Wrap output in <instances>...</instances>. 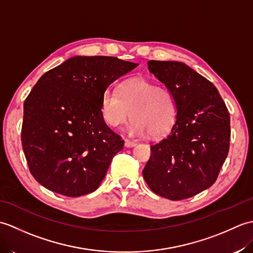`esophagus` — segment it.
Wrapping results in <instances>:
<instances>
[{
    "label": "esophagus",
    "mask_w": 253,
    "mask_h": 253,
    "mask_svg": "<svg viewBox=\"0 0 253 253\" xmlns=\"http://www.w3.org/2000/svg\"><path fill=\"white\" fill-rule=\"evenodd\" d=\"M136 146H137L136 141H130V140H128V139H125V147L126 148H132Z\"/></svg>",
    "instance_id": "1"
}]
</instances>
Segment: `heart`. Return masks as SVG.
<instances>
[{
    "instance_id": "heart-1",
    "label": "heart",
    "mask_w": 253,
    "mask_h": 253,
    "mask_svg": "<svg viewBox=\"0 0 253 253\" xmlns=\"http://www.w3.org/2000/svg\"><path fill=\"white\" fill-rule=\"evenodd\" d=\"M101 112L107 125L117 128L128 118L133 120L127 127L129 135L159 138L166 135L176 121V101L170 90L142 77L123 82L118 93L112 89L104 91Z\"/></svg>"
}]
</instances>
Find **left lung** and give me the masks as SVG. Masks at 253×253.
<instances>
[{"mask_svg":"<svg viewBox=\"0 0 253 253\" xmlns=\"http://www.w3.org/2000/svg\"><path fill=\"white\" fill-rule=\"evenodd\" d=\"M148 69L173 93L177 115L151 146L143 178L157 195L182 200L215 182L229 150V113L214 84L185 63L149 61Z\"/></svg>","mask_w":253,"mask_h":253,"instance_id":"left-lung-1","label":"left lung"}]
</instances>
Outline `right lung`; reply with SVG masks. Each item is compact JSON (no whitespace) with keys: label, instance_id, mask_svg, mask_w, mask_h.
Returning a JSON list of instances; mask_svg holds the SVG:
<instances>
[{"label":"right lung","instance_id":"right-lung-1","mask_svg":"<svg viewBox=\"0 0 253 253\" xmlns=\"http://www.w3.org/2000/svg\"><path fill=\"white\" fill-rule=\"evenodd\" d=\"M138 64L73 56L38 80L24 103L21 144L40 185L66 197L98 189L124 140L101 112L104 91Z\"/></svg>","mask_w":253,"mask_h":253}]
</instances>
